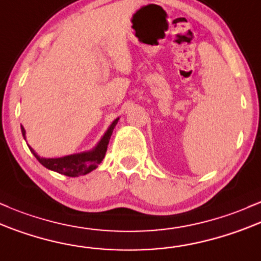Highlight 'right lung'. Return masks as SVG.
<instances>
[{"instance_id":"obj_1","label":"right lung","mask_w":261,"mask_h":261,"mask_svg":"<svg viewBox=\"0 0 261 261\" xmlns=\"http://www.w3.org/2000/svg\"><path fill=\"white\" fill-rule=\"evenodd\" d=\"M118 119L119 118H116L115 121L112 122V124L108 127L107 132L105 133V136L102 137L101 140H99L98 144L90 151L66 155V156L63 158H43L39 156L31 146H29V150H31L32 154L37 158L38 162L42 164L43 166H45L46 169L53 170V171H57L59 172V174H63L65 175V176L70 177H77L80 176V175H86L97 168L98 164L103 160L107 151V145L108 143H110L111 136H112V132L115 129ZM22 128V134L25 139L24 128Z\"/></svg>"}]
</instances>
